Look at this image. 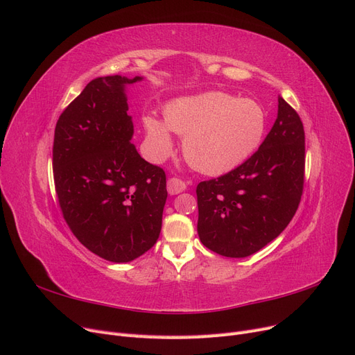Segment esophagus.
Masks as SVG:
<instances>
[{"instance_id": "obj_1", "label": "esophagus", "mask_w": 355, "mask_h": 355, "mask_svg": "<svg viewBox=\"0 0 355 355\" xmlns=\"http://www.w3.org/2000/svg\"><path fill=\"white\" fill-rule=\"evenodd\" d=\"M187 189V185L185 182H182L180 179L178 178H171L167 180V191L170 196H176V194H180V192H184Z\"/></svg>"}]
</instances>
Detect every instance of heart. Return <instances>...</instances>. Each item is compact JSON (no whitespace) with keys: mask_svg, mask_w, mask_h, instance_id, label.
<instances>
[{"mask_svg":"<svg viewBox=\"0 0 355 355\" xmlns=\"http://www.w3.org/2000/svg\"><path fill=\"white\" fill-rule=\"evenodd\" d=\"M146 151L163 161L175 149L171 132L184 136L182 151L188 163L206 175H223L241 166L261 146L266 112L253 99L225 92L184 96L166 105L164 120L142 118Z\"/></svg>","mask_w":355,"mask_h":355,"instance_id":"heart-1","label":"heart"}]
</instances>
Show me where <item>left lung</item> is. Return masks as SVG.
<instances>
[{"instance_id": "1", "label": "left lung", "mask_w": 355, "mask_h": 355, "mask_svg": "<svg viewBox=\"0 0 355 355\" xmlns=\"http://www.w3.org/2000/svg\"><path fill=\"white\" fill-rule=\"evenodd\" d=\"M304 170L302 121L278 96L277 120L259 149L230 173L197 185L201 243L227 257L259 252L295 216Z\"/></svg>"}]
</instances>
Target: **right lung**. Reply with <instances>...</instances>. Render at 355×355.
Segmentation results:
<instances>
[{
	"instance_id": "1",
	"label": "right lung",
	"mask_w": 355,
	"mask_h": 355,
	"mask_svg": "<svg viewBox=\"0 0 355 355\" xmlns=\"http://www.w3.org/2000/svg\"><path fill=\"white\" fill-rule=\"evenodd\" d=\"M92 80L59 116L53 175L75 237L114 263L130 262L157 243L167 200L166 173L139 155L125 87L142 81Z\"/></svg>"
}]
</instances>
